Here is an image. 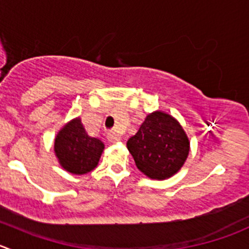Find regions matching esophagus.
<instances>
[{"label":"esophagus","instance_id":"34e87169","mask_svg":"<svg viewBox=\"0 0 249 249\" xmlns=\"http://www.w3.org/2000/svg\"><path fill=\"white\" fill-rule=\"evenodd\" d=\"M107 139L109 140L110 142H115V141H119V140L122 139V136H120V135L118 134V132L109 131V132H108V135H107Z\"/></svg>","mask_w":249,"mask_h":249}]
</instances>
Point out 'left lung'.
Masks as SVG:
<instances>
[{"label":"left lung","mask_w":249,"mask_h":249,"mask_svg":"<svg viewBox=\"0 0 249 249\" xmlns=\"http://www.w3.org/2000/svg\"><path fill=\"white\" fill-rule=\"evenodd\" d=\"M126 147L141 173L153 180H165L185 164L190 140L173 115L156 110L144 118Z\"/></svg>","instance_id":"1"}]
</instances>
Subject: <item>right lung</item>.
<instances>
[{"instance_id": "right-lung-1", "label": "right lung", "mask_w": 249, "mask_h": 249, "mask_svg": "<svg viewBox=\"0 0 249 249\" xmlns=\"http://www.w3.org/2000/svg\"><path fill=\"white\" fill-rule=\"evenodd\" d=\"M53 149L64 170L74 175H84L97 166L105 143L97 137H91L78 117L58 131Z\"/></svg>"}]
</instances>
